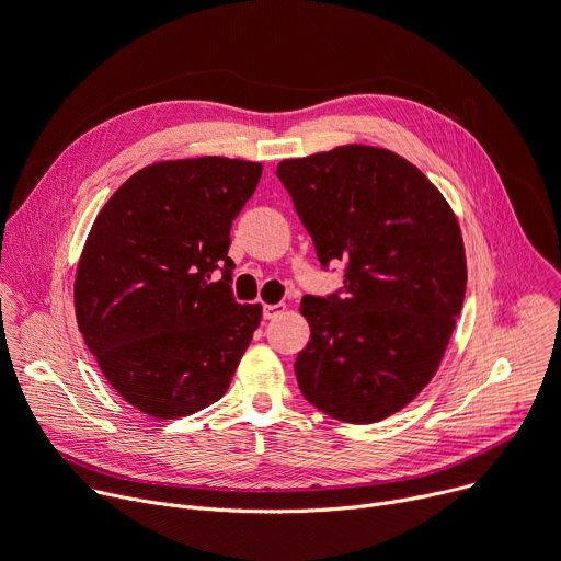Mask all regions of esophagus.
Here are the masks:
<instances>
[{
    "label": "esophagus",
    "mask_w": 561,
    "mask_h": 561,
    "mask_svg": "<svg viewBox=\"0 0 561 561\" xmlns=\"http://www.w3.org/2000/svg\"><path fill=\"white\" fill-rule=\"evenodd\" d=\"M284 311H286V304H284V301H279V304H266V307H264V318H266V320H277Z\"/></svg>",
    "instance_id": "obj_1"
}]
</instances>
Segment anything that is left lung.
<instances>
[{
	"label": "left lung",
	"mask_w": 561,
	"mask_h": 561,
	"mask_svg": "<svg viewBox=\"0 0 561 561\" xmlns=\"http://www.w3.org/2000/svg\"><path fill=\"white\" fill-rule=\"evenodd\" d=\"M322 268L344 286L301 297L311 340L297 353L301 396L342 423H378L436 374L466 297L461 228L443 194L382 147L344 145L277 165Z\"/></svg>",
	"instance_id": "8db88e82"
}]
</instances>
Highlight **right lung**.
<instances>
[{
  "instance_id": "1",
  "label": "right lung",
  "mask_w": 561,
  "mask_h": 561,
  "mask_svg": "<svg viewBox=\"0 0 561 561\" xmlns=\"http://www.w3.org/2000/svg\"><path fill=\"white\" fill-rule=\"evenodd\" d=\"M262 163L161 161L129 176L93 221L73 299L110 385L154 419L217 402L262 320L232 295L230 228Z\"/></svg>"
}]
</instances>
